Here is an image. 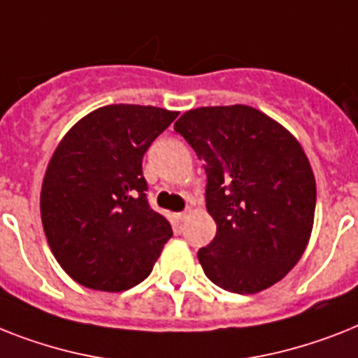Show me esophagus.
<instances>
[{"mask_svg": "<svg viewBox=\"0 0 358 358\" xmlns=\"http://www.w3.org/2000/svg\"><path fill=\"white\" fill-rule=\"evenodd\" d=\"M187 215H189V209H185V211H180V213H176V219L182 222V220L187 219Z\"/></svg>", "mask_w": 358, "mask_h": 358, "instance_id": "34e87169", "label": "esophagus"}]
</instances>
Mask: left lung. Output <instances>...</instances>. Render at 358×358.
<instances>
[{
  "label": "left lung",
  "instance_id": "8db88e82",
  "mask_svg": "<svg viewBox=\"0 0 358 358\" xmlns=\"http://www.w3.org/2000/svg\"><path fill=\"white\" fill-rule=\"evenodd\" d=\"M199 159L217 235L199 250L220 289L255 294L289 274L309 243L316 182L298 139L259 110L202 106L174 123Z\"/></svg>",
  "mask_w": 358,
  "mask_h": 358
}]
</instances>
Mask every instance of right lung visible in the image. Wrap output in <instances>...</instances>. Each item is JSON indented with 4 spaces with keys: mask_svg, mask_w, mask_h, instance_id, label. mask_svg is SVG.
Listing matches in <instances>:
<instances>
[{
    "mask_svg": "<svg viewBox=\"0 0 358 358\" xmlns=\"http://www.w3.org/2000/svg\"><path fill=\"white\" fill-rule=\"evenodd\" d=\"M178 112L110 104L75 123L49 159L40 213L66 274L121 292L152 272L173 228L147 200L143 154Z\"/></svg>",
    "mask_w": 358,
    "mask_h": 358,
    "instance_id": "right-lung-1",
    "label": "right lung"
}]
</instances>
